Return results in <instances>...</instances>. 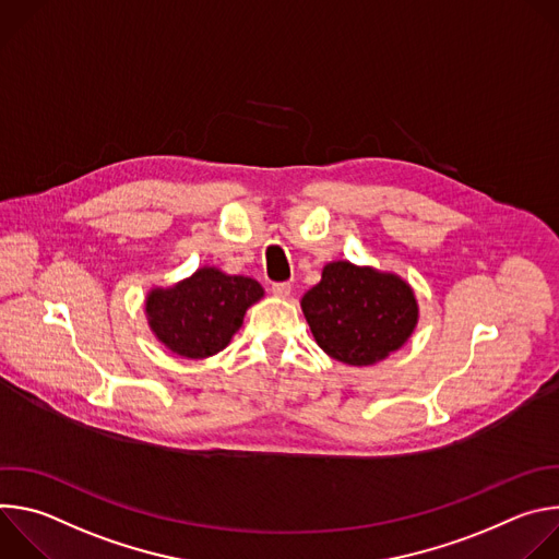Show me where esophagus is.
Segmentation results:
<instances>
[{
    "label": "esophagus",
    "mask_w": 559,
    "mask_h": 559,
    "mask_svg": "<svg viewBox=\"0 0 559 559\" xmlns=\"http://www.w3.org/2000/svg\"><path fill=\"white\" fill-rule=\"evenodd\" d=\"M272 292L278 296V298H287L292 294V285L289 283H274L272 285Z\"/></svg>",
    "instance_id": "obj_1"
}]
</instances>
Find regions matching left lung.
Wrapping results in <instances>:
<instances>
[{"mask_svg":"<svg viewBox=\"0 0 559 559\" xmlns=\"http://www.w3.org/2000/svg\"><path fill=\"white\" fill-rule=\"evenodd\" d=\"M300 307L318 347L354 367L384 360L418 325V300L405 278L349 261L328 263Z\"/></svg>","mask_w":559,"mask_h":559,"instance_id":"8db88e82","label":"left lung"}]
</instances>
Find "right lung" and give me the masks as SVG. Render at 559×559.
Instances as JSON below:
<instances>
[{
	"mask_svg": "<svg viewBox=\"0 0 559 559\" xmlns=\"http://www.w3.org/2000/svg\"><path fill=\"white\" fill-rule=\"evenodd\" d=\"M263 294L261 283L250 276L201 267L173 287L147 292V325L173 354L190 360L210 358L229 345L243 325L248 307Z\"/></svg>",
	"mask_w": 559,
	"mask_h": 559,
	"instance_id": "add662e5",
	"label": "right lung"
}]
</instances>
